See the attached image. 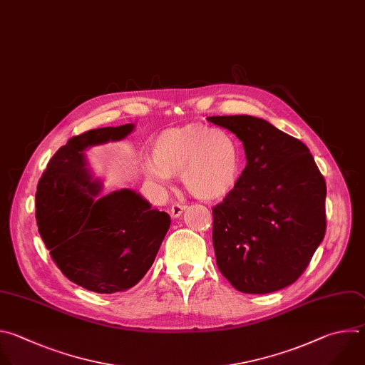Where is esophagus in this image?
I'll use <instances>...</instances> for the list:
<instances>
[{
	"label": "esophagus",
	"mask_w": 365,
	"mask_h": 365,
	"mask_svg": "<svg viewBox=\"0 0 365 365\" xmlns=\"http://www.w3.org/2000/svg\"><path fill=\"white\" fill-rule=\"evenodd\" d=\"M187 208V205H184V204H180V202H175V204H173V207H171V217H174V218H177V217H180L182 212H184V210Z\"/></svg>",
	"instance_id": "obj_1"
}]
</instances>
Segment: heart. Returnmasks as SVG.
<instances>
[{"label":"heart","instance_id":"b5f03b06","mask_svg":"<svg viewBox=\"0 0 365 365\" xmlns=\"http://www.w3.org/2000/svg\"><path fill=\"white\" fill-rule=\"evenodd\" d=\"M151 161L142 173L160 190H167L171 175L180 174L184 188L202 200L232 192L242 175V154L226 130L201 123L170 128L158 133L150 147Z\"/></svg>","mask_w":365,"mask_h":365}]
</instances>
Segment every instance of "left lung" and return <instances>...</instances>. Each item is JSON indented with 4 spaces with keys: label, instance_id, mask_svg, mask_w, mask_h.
Instances as JSON below:
<instances>
[{
    "label": "left lung",
    "instance_id": "left-lung-1",
    "mask_svg": "<svg viewBox=\"0 0 365 365\" xmlns=\"http://www.w3.org/2000/svg\"><path fill=\"white\" fill-rule=\"evenodd\" d=\"M233 132L247 164L212 207L218 270L243 294H270L308 267L327 230V184L304 142L264 119L208 116Z\"/></svg>",
    "mask_w": 365,
    "mask_h": 365
}]
</instances>
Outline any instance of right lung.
Wrapping results in <instances>:
<instances>
[{
  "label": "right lung",
  "instance_id": "obj_1",
  "mask_svg": "<svg viewBox=\"0 0 365 365\" xmlns=\"http://www.w3.org/2000/svg\"><path fill=\"white\" fill-rule=\"evenodd\" d=\"M133 123L91 129L67 140L43 173L36 192L38 233L61 273L92 292L135 286L153 266L171 218L133 190L98 197L83 151L119 140Z\"/></svg>",
  "mask_w": 365,
  "mask_h": 365
}]
</instances>
